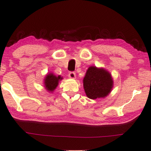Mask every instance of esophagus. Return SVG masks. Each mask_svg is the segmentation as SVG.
<instances>
[{
    "instance_id": "esophagus-1",
    "label": "esophagus",
    "mask_w": 151,
    "mask_h": 151,
    "mask_svg": "<svg viewBox=\"0 0 151 151\" xmlns=\"http://www.w3.org/2000/svg\"><path fill=\"white\" fill-rule=\"evenodd\" d=\"M68 77L72 79H75L76 78V74L74 72H70L68 73Z\"/></svg>"
}]
</instances>
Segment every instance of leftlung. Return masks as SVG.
<instances>
[{"label":"left lung","instance_id":"8db88e82","mask_svg":"<svg viewBox=\"0 0 151 151\" xmlns=\"http://www.w3.org/2000/svg\"><path fill=\"white\" fill-rule=\"evenodd\" d=\"M86 95L91 99L104 98L113 87L111 75L103 68L90 66L83 79Z\"/></svg>","mask_w":151,"mask_h":151}]
</instances>
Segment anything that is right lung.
<instances>
[{
	"label": "right lung",
	"instance_id": "obj_1",
	"mask_svg": "<svg viewBox=\"0 0 151 151\" xmlns=\"http://www.w3.org/2000/svg\"><path fill=\"white\" fill-rule=\"evenodd\" d=\"M63 78L60 75L57 76L53 73H48L45 78V87L48 92H53L58 85V82Z\"/></svg>",
	"mask_w": 151,
	"mask_h": 151
}]
</instances>
